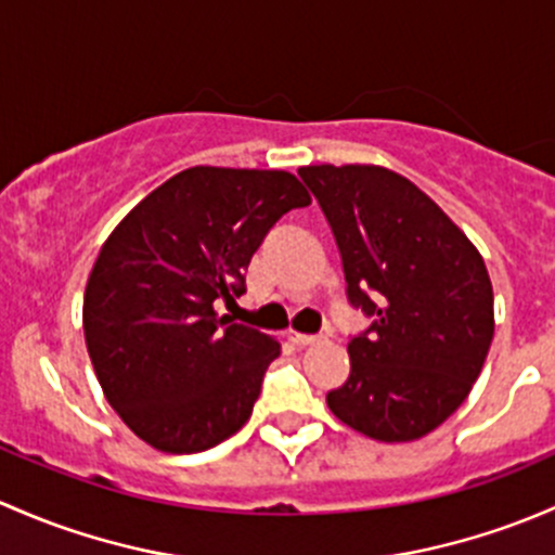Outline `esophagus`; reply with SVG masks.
Returning <instances> with one entry per match:
<instances>
[{
  "mask_svg": "<svg viewBox=\"0 0 555 555\" xmlns=\"http://www.w3.org/2000/svg\"><path fill=\"white\" fill-rule=\"evenodd\" d=\"M285 336H288V341H294L296 347H310L320 341V336L315 334H299V331H285Z\"/></svg>",
  "mask_w": 555,
  "mask_h": 555,
  "instance_id": "obj_1",
  "label": "esophagus"
}]
</instances>
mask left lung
<instances>
[{"label":"left lung","instance_id":"8db88e82","mask_svg":"<svg viewBox=\"0 0 555 555\" xmlns=\"http://www.w3.org/2000/svg\"><path fill=\"white\" fill-rule=\"evenodd\" d=\"M299 176L334 232L347 301L371 318L350 336V376L325 396L328 409L374 441L427 436L460 409L487 361V264L465 232L392 170L307 165Z\"/></svg>","mask_w":555,"mask_h":555}]
</instances>
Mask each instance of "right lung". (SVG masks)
<instances>
[{"label":"right lung","mask_w":555,"mask_h":555,"mask_svg":"<svg viewBox=\"0 0 555 555\" xmlns=\"http://www.w3.org/2000/svg\"><path fill=\"white\" fill-rule=\"evenodd\" d=\"M285 170H181L108 235L85 288V341L106 401L150 447L205 451L248 422L280 341L216 312L288 210Z\"/></svg>","instance_id":"obj_1"}]
</instances>
